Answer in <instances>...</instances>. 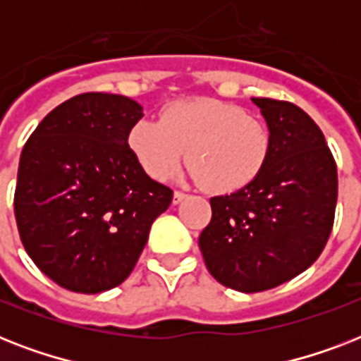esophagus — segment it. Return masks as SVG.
Segmentation results:
<instances>
[{"instance_id": "esophagus-1", "label": "esophagus", "mask_w": 361, "mask_h": 361, "mask_svg": "<svg viewBox=\"0 0 361 361\" xmlns=\"http://www.w3.org/2000/svg\"><path fill=\"white\" fill-rule=\"evenodd\" d=\"M185 198H187L185 192L174 191V198H172V202H174V204H180V202H183V200H185Z\"/></svg>"}]
</instances>
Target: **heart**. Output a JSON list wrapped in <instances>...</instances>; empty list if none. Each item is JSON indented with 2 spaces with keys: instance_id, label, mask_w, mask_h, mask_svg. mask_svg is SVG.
Instances as JSON below:
<instances>
[{
  "instance_id": "obj_1",
  "label": "heart",
  "mask_w": 361,
  "mask_h": 361,
  "mask_svg": "<svg viewBox=\"0 0 361 361\" xmlns=\"http://www.w3.org/2000/svg\"><path fill=\"white\" fill-rule=\"evenodd\" d=\"M127 144L155 180L169 178L183 161L187 176L209 191L228 195L258 178L268 161L271 136L262 120L217 99H180L157 120H138Z\"/></svg>"
}]
</instances>
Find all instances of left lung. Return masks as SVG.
<instances>
[{
	"label": "left lung",
	"instance_id": "left-lung-1",
	"mask_svg": "<svg viewBox=\"0 0 361 361\" xmlns=\"http://www.w3.org/2000/svg\"><path fill=\"white\" fill-rule=\"evenodd\" d=\"M271 136L268 161L249 185L209 198L198 238L221 285L260 292L283 285L324 249L337 204V166L319 125L286 101L251 97Z\"/></svg>",
	"mask_w": 361,
	"mask_h": 361
}]
</instances>
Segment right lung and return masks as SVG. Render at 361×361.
Listing matches in <instances>:
<instances>
[{
  "label": "right lung",
  "mask_w": 361,
  "mask_h": 361,
  "mask_svg": "<svg viewBox=\"0 0 361 361\" xmlns=\"http://www.w3.org/2000/svg\"><path fill=\"white\" fill-rule=\"evenodd\" d=\"M142 116L129 97L82 93L56 106L22 149L20 240L63 288L97 294L121 285L172 202V189L152 180L127 144Z\"/></svg>",
  "instance_id": "1"
}]
</instances>
